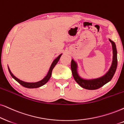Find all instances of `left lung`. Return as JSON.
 <instances>
[{
  "label": "left lung",
  "instance_id": "1",
  "mask_svg": "<svg viewBox=\"0 0 124 124\" xmlns=\"http://www.w3.org/2000/svg\"><path fill=\"white\" fill-rule=\"evenodd\" d=\"M109 41L111 42L113 49V61L112 65L104 76L101 77L92 79H85L79 76L77 73V64L73 59L71 62V69L73 77L75 81L83 88L87 90H95L103 86L104 85L109 82L112 79L114 76L117 66V52L116 46L113 41L109 39Z\"/></svg>",
  "mask_w": 124,
  "mask_h": 124
}]
</instances>
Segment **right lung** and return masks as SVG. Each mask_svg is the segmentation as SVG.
I'll return each instance as SVG.
<instances>
[{
	"label": "right lung",
	"mask_w": 124,
	"mask_h": 124,
	"mask_svg": "<svg viewBox=\"0 0 124 124\" xmlns=\"http://www.w3.org/2000/svg\"><path fill=\"white\" fill-rule=\"evenodd\" d=\"M62 55V54H60L58 57L57 58L54 59V61L53 62L52 64H51L50 67V69L48 70V72L47 74L46 75V76L43 79H42V80H40V81H38V82H24V81L20 80L19 79H18V78H16L15 76H14V74L11 73V71L10 68H9L8 67V71L10 72L11 76L15 80H16L19 84H20L21 85H22L23 86L27 87V88H30V89L37 88V87H39L40 86H42L46 84V83L48 82L51 76V73H52L53 69H54L55 66L57 65V63L59 61V59H60V58Z\"/></svg>",
	"instance_id": "1"
}]
</instances>
